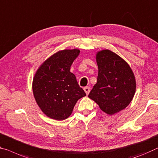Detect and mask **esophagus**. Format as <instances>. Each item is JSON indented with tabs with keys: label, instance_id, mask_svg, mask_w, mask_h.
<instances>
[{
	"label": "esophagus",
	"instance_id": "obj_1",
	"mask_svg": "<svg viewBox=\"0 0 158 158\" xmlns=\"http://www.w3.org/2000/svg\"><path fill=\"white\" fill-rule=\"evenodd\" d=\"M84 91L86 92V95H88V94H89L90 91H91V88H90L89 86H86V87H84Z\"/></svg>",
	"mask_w": 158,
	"mask_h": 158
}]
</instances>
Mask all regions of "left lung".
<instances>
[{
    "instance_id": "1",
    "label": "left lung",
    "mask_w": 158,
    "mask_h": 158,
    "mask_svg": "<svg viewBox=\"0 0 158 158\" xmlns=\"http://www.w3.org/2000/svg\"><path fill=\"white\" fill-rule=\"evenodd\" d=\"M97 82L89 98L107 114H114L128 106L136 91V80L131 67L110 50L97 52Z\"/></svg>"
}]
</instances>
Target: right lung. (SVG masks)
Segmentation results:
<instances>
[{"instance_id":"right-lung-1","label":"right lung","mask_w":158,"mask_h":158,"mask_svg":"<svg viewBox=\"0 0 158 158\" xmlns=\"http://www.w3.org/2000/svg\"><path fill=\"white\" fill-rule=\"evenodd\" d=\"M80 51L63 50L45 61L34 75L32 89L40 108L50 118L64 120L70 116L77 101L86 96L70 67Z\"/></svg>"}]
</instances>
